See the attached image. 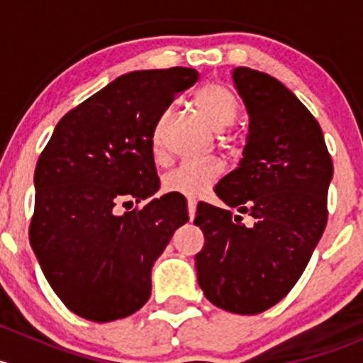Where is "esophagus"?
I'll return each mask as SVG.
<instances>
[{
	"instance_id": "1",
	"label": "esophagus",
	"mask_w": 363,
	"mask_h": 363,
	"mask_svg": "<svg viewBox=\"0 0 363 363\" xmlns=\"http://www.w3.org/2000/svg\"><path fill=\"white\" fill-rule=\"evenodd\" d=\"M195 214H196V202H195V200L189 199V200H188V216H189V221H193V219H195Z\"/></svg>"
}]
</instances>
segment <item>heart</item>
Instances as JSON below:
<instances>
[{
    "instance_id": "obj_1",
    "label": "heart",
    "mask_w": 363,
    "mask_h": 363,
    "mask_svg": "<svg viewBox=\"0 0 363 363\" xmlns=\"http://www.w3.org/2000/svg\"><path fill=\"white\" fill-rule=\"evenodd\" d=\"M196 104L200 111L216 131H225L226 128L235 123L239 116V101L230 87L225 84L212 82L203 86L196 93ZM167 117L160 121L155 130V149L156 152L163 147V128ZM223 174V167L219 161H186L174 170L168 172L163 179V186L167 191L181 193L184 196H199L205 189L219 179Z\"/></svg>"
}]
</instances>
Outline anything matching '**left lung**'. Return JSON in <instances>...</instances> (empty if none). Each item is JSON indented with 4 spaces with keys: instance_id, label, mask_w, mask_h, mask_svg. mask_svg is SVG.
<instances>
[{
    "instance_id": "obj_1",
    "label": "left lung",
    "mask_w": 363,
    "mask_h": 363,
    "mask_svg": "<svg viewBox=\"0 0 363 363\" xmlns=\"http://www.w3.org/2000/svg\"><path fill=\"white\" fill-rule=\"evenodd\" d=\"M233 82L250 113L244 158L216 186L240 216L200 202L195 256L207 300L235 314H258L290 294L327 226L334 164L323 131L306 105L269 73L239 67Z\"/></svg>"
}]
</instances>
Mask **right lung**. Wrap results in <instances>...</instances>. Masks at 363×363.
I'll list each match as a JSON object with an SVG mask.
<instances>
[{"mask_svg": "<svg viewBox=\"0 0 363 363\" xmlns=\"http://www.w3.org/2000/svg\"><path fill=\"white\" fill-rule=\"evenodd\" d=\"M193 68L140 69L117 77L57 123L35 170L29 242L47 281L77 316L107 323L151 296V270L179 226L184 196L160 189L152 137Z\"/></svg>", "mask_w": 363, "mask_h": 363, "instance_id": "obj_1", "label": "right lung"}]
</instances>
